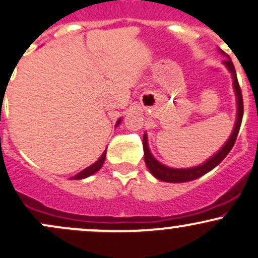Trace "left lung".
<instances>
[{
  "mask_svg": "<svg viewBox=\"0 0 258 258\" xmlns=\"http://www.w3.org/2000/svg\"><path fill=\"white\" fill-rule=\"evenodd\" d=\"M221 51V50H220ZM222 54L225 52L221 51ZM223 64L227 67V70L232 74V79H233V89L235 92V96H237V120H235L234 128L232 131L231 136H229L228 141L223 144V147L220 149V150L216 153L214 156L208 159L206 162L200 164V166L191 167V168H170V167H167L159 162L153 154L150 153V149H149L148 145V137L147 133H144L143 136V149H144V161L145 164H147L148 169L150 170V173L153 174L155 178L162 180V181L167 182H186L191 181V180H195L200 176L207 174L208 172L215 168L218 164L221 162V161L227 156L229 151L233 148L235 139L238 137L239 128H240L241 120H243V113H244V107H243V96H241V90L240 86H239L238 79H237V73H235L233 62L231 61L229 56H227V60L223 61Z\"/></svg>",
  "mask_w": 258,
  "mask_h": 258,
  "instance_id": "1",
  "label": "left lung"
}]
</instances>
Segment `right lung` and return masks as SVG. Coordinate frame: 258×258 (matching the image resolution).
I'll use <instances>...</instances> for the list:
<instances>
[{
    "instance_id": "1",
    "label": "right lung",
    "mask_w": 258,
    "mask_h": 258,
    "mask_svg": "<svg viewBox=\"0 0 258 258\" xmlns=\"http://www.w3.org/2000/svg\"><path fill=\"white\" fill-rule=\"evenodd\" d=\"M121 122V119H119L116 121V125L115 126H119V123ZM105 154H107V150H104V153L101 155V157L96 161L94 164H91V166H89L88 168L83 169L82 172H79L78 174H76L74 176H72V180H80V179H84V178H88V176L95 174L96 172H98L99 169L102 168V166H103L104 163V160H105Z\"/></svg>"
}]
</instances>
